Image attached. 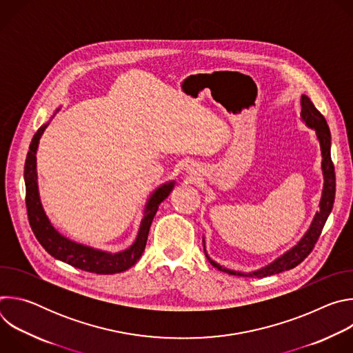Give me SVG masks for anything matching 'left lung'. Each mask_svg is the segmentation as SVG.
Listing matches in <instances>:
<instances>
[{"instance_id":"obj_1","label":"left lung","mask_w":353,"mask_h":353,"mask_svg":"<svg viewBox=\"0 0 353 353\" xmlns=\"http://www.w3.org/2000/svg\"><path fill=\"white\" fill-rule=\"evenodd\" d=\"M300 103H301V113H300L301 120H303V123L307 127H310L312 130L316 131V137L320 142V150H321V158H323L321 159V172H323V177H324L321 199L319 204L320 210L316 212L310 228L307 229L305 236L297 241V244H294L292 248H289L286 253H283L281 257L274 260L271 264H268L260 270L251 271V272L229 270V268L219 265L214 260H211V257L208 256L207 250H205V239L203 237L205 257L215 268H218L222 272H226L229 275H237V276L264 278V276H270V275L279 274L282 271L294 268L310 254V251L313 250L314 244L317 243V240L321 234V230L332 211L334 198H335V172H334V165L331 161V132H330V128H328V124H327L324 116L316 109L310 97L303 94L301 96Z\"/></svg>"}]
</instances>
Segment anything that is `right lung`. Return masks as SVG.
Returning <instances> with one entry per match:
<instances>
[{
    "label": "right lung",
    "mask_w": 353,
    "mask_h": 353,
    "mask_svg": "<svg viewBox=\"0 0 353 353\" xmlns=\"http://www.w3.org/2000/svg\"><path fill=\"white\" fill-rule=\"evenodd\" d=\"M60 109L56 110V113ZM53 114V117L56 116ZM52 117V119H53ZM50 124L46 123L43 124L37 132L33 135V139L29 146V152L26 157L25 162V185H26V210H28V218L30 228L39 240V243L43 245V248L47 251L50 256H53L54 259L67 263L75 268H79L82 271L88 272H94V274H117L123 272L128 268H131L142 256L145 245H146V239L149 233L150 223L154 221V216L158 212V208L163 199L169 196L174 187V180L159 185L152 194L149 195L145 210H143V216L141 219L139 230L138 234L134 240V243L123 250L119 251V253H110V251L105 250H99L93 248L90 245H85L77 241H72L71 239L63 236L53 225L48 221L41 201L39 195V187H37V172H36V152H37V146L39 141Z\"/></svg>",
    "instance_id": "1"
}]
</instances>
